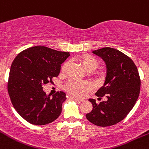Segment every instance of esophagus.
<instances>
[{
	"mask_svg": "<svg viewBox=\"0 0 149 149\" xmlns=\"http://www.w3.org/2000/svg\"><path fill=\"white\" fill-rule=\"evenodd\" d=\"M70 99H72V100H74V101H78V102H81V101H83V100H82V99H80V98H76V97L70 96Z\"/></svg>",
	"mask_w": 149,
	"mask_h": 149,
	"instance_id": "obj_1",
	"label": "esophagus"
}]
</instances>
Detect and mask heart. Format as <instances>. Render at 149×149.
Instances as JSON below:
<instances>
[{
	"label": "heart",
	"instance_id": "b5f03b06",
	"mask_svg": "<svg viewBox=\"0 0 149 149\" xmlns=\"http://www.w3.org/2000/svg\"><path fill=\"white\" fill-rule=\"evenodd\" d=\"M83 64L88 71L92 72L98 68V63L95 58L92 56H87L83 59ZM69 65V62H67L62 67V70H66ZM91 84L87 81H81L75 79L68 80L65 84V89L71 95L75 96L81 97L85 95L86 92L91 88Z\"/></svg>",
	"mask_w": 149,
	"mask_h": 149
}]
</instances>
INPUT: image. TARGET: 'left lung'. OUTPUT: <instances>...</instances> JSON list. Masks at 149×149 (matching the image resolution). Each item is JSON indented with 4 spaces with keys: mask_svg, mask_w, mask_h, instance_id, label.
<instances>
[{
    "mask_svg": "<svg viewBox=\"0 0 149 149\" xmlns=\"http://www.w3.org/2000/svg\"><path fill=\"white\" fill-rule=\"evenodd\" d=\"M93 54L106 64L105 81L95 95H106L107 101L97 104L95 99H89L93 109L86 118L96 126H112L123 120L134 107L140 94V76L134 62L118 50L107 47Z\"/></svg>",
    "mask_w": 149,
    "mask_h": 149,
    "instance_id": "obj_1",
    "label": "left lung"
}]
</instances>
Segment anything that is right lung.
Returning a JSON list of instances; mask_svg holds the SVG:
<instances>
[{
	"label": "right lung",
	"instance_id": "add662e5",
	"mask_svg": "<svg viewBox=\"0 0 149 149\" xmlns=\"http://www.w3.org/2000/svg\"><path fill=\"white\" fill-rule=\"evenodd\" d=\"M68 56L69 52L37 45L20 52L12 62L8 93L15 110L29 123L45 125L60 115L65 93L58 92L51 98L42 86L58 76Z\"/></svg>",
	"mask_w": 149,
	"mask_h": 149
}]
</instances>
